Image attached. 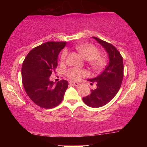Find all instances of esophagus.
Returning <instances> with one entry per match:
<instances>
[{"instance_id":"34e87169","label":"esophagus","mask_w":147,"mask_h":147,"mask_svg":"<svg viewBox=\"0 0 147 147\" xmlns=\"http://www.w3.org/2000/svg\"><path fill=\"white\" fill-rule=\"evenodd\" d=\"M69 84H70V85H71V86H80V84L78 83V82H70Z\"/></svg>"}]
</instances>
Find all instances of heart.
Segmentation results:
<instances>
[{"label":"heart","mask_w":147,"mask_h":147,"mask_svg":"<svg viewBox=\"0 0 147 147\" xmlns=\"http://www.w3.org/2000/svg\"><path fill=\"white\" fill-rule=\"evenodd\" d=\"M76 49L88 60V63L90 67L94 70L101 69L106 65V59L100 55V51L95 46L90 44H84L76 47ZM67 56V50L64 49L61 52L60 60L61 62L65 61ZM88 72L85 69L78 68H70L67 71V76L72 80H80V78L87 75Z\"/></svg>","instance_id":"1"}]
</instances>
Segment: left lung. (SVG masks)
I'll return each mask as SVG.
<instances>
[{
  "label": "left lung",
  "mask_w": 147,
  "mask_h": 147,
  "mask_svg": "<svg viewBox=\"0 0 147 147\" xmlns=\"http://www.w3.org/2000/svg\"><path fill=\"white\" fill-rule=\"evenodd\" d=\"M92 37L105 49L108 54L109 63L99 76L88 80L92 82L91 84L95 83L96 88L82 100L90 107L99 108L111 101L120 90L124 76L123 59L112 44L98 37Z\"/></svg>",
  "instance_id": "obj_1"
}]
</instances>
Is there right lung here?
<instances>
[{"label":"right lung","instance_id":"add662e5","mask_svg":"<svg viewBox=\"0 0 147 147\" xmlns=\"http://www.w3.org/2000/svg\"><path fill=\"white\" fill-rule=\"evenodd\" d=\"M66 42L49 41L37 46L28 53L21 68L26 93L36 105L50 109L61 103L68 88V82L50 81L52 71L57 67V57Z\"/></svg>","mask_w":147,"mask_h":147}]
</instances>
